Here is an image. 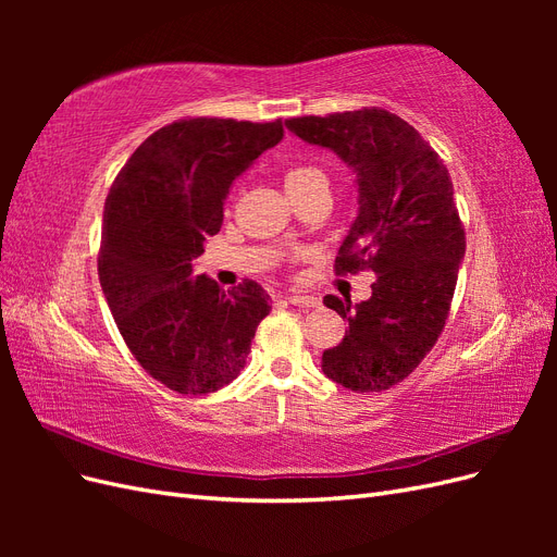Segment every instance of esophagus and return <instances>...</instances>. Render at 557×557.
I'll use <instances>...</instances> for the list:
<instances>
[{
  "mask_svg": "<svg viewBox=\"0 0 557 557\" xmlns=\"http://www.w3.org/2000/svg\"><path fill=\"white\" fill-rule=\"evenodd\" d=\"M285 299H288L293 307H301V309H309V307H318V305H320V299L313 297V295H297V293H290V295H285Z\"/></svg>",
  "mask_w": 557,
  "mask_h": 557,
  "instance_id": "esophagus-1",
  "label": "esophagus"
}]
</instances>
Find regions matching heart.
I'll return each instance as SVG.
<instances>
[{
	"label": "heart",
	"instance_id": "b5f03b06",
	"mask_svg": "<svg viewBox=\"0 0 557 557\" xmlns=\"http://www.w3.org/2000/svg\"><path fill=\"white\" fill-rule=\"evenodd\" d=\"M318 176H325L323 172L318 170V166H311V164H297V166H293V170L285 172V176H283L285 190L299 188V185H305V183H309V181H313V178H318Z\"/></svg>",
	"mask_w": 557,
	"mask_h": 557
}]
</instances>
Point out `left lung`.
Here are the masks:
<instances>
[{
	"label": "left lung",
	"instance_id": "8db88e82",
	"mask_svg": "<svg viewBox=\"0 0 557 557\" xmlns=\"http://www.w3.org/2000/svg\"><path fill=\"white\" fill-rule=\"evenodd\" d=\"M285 127L332 150L356 176L358 215L336 269L376 274L360 305L325 297L348 330L320 367L352 393L387 391L428 356L448 318L465 258L448 170L407 121L383 109L290 117Z\"/></svg>",
	"mask_w": 557,
	"mask_h": 557
}]
</instances>
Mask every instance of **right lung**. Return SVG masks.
Here are the masks:
<instances>
[{"instance_id":"add662e5","label":"right lung","mask_w":557,"mask_h":557,"mask_svg":"<svg viewBox=\"0 0 557 557\" xmlns=\"http://www.w3.org/2000/svg\"><path fill=\"white\" fill-rule=\"evenodd\" d=\"M283 139V125L193 117L134 150L104 201L99 283L132 356L181 395H209L242 374L272 311L256 281L232 293L193 260L223 225L232 183Z\"/></svg>"}]
</instances>
